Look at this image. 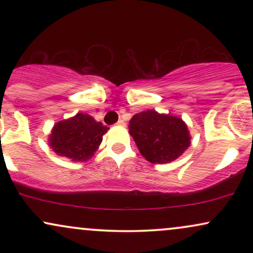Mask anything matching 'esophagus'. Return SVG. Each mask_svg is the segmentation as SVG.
I'll use <instances>...</instances> for the list:
<instances>
[{
  "label": "esophagus",
  "instance_id": "esophagus-1",
  "mask_svg": "<svg viewBox=\"0 0 253 253\" xmlns=\"http://www.w3.org/2000/svg\"><path fill=\"white\" fill-rule=\"evenodd\" d=\"M117 125H119V126H125L126 124H125V121L123 120V119H120V120H119L117 123Z\"/></svg>",
  "mask_w": 253,
  "mask_h": 253
}]
</instances>
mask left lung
Returning a JSON list of instances; mask_svg holds the SVG:
<instances>
[{"mask_svg": "<svg viewBox=\"0 0 253 253\" xmlns=\"http://www.w3.org/2000/svg\"><path fill=\"white\" fill-rule=\"evenodd\" d=\"M128 128L138 150L153 164L175 161L190 145L189 130L182 119L152 109L135 114Z\"/></svg>", "mask_w": 253, "mask_h": 253, "instance_id": "8db88e82", "label": "left lung"}]
</instances>
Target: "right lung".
<instances>
[{"label":"right lung","mask_w":253,"mask_h":253,"mask_svg":"<svg viewBox=\"0 0 253 253\" xmlns=\"http://www.w3.org/2000/svg\"><path fill=\"white\" fill-rule=\"evenodd\" d=\"M108 129L90 115L78 113L74 118L54 125L48 144L58 156L84 162L94 156Z\"/></svg>","instance_id":"right-lung-1"}]
</instances>
